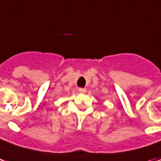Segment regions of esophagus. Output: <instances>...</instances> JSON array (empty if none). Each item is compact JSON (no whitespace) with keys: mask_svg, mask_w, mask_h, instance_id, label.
<instances>
[{"mask_svg":"<svg viewBox=\"0 0 161 161\" xmlns=\"http://www.w3.org/2000/svg\"><path fill=\"white\" fill-rule=\"evenodd\" d=\"M78 91H79V93H81V94H85L86 92H87V89H83V88H80V89H78Z\"/></svg>","mask_w":161,"mask_h":161,"instance_id":"obj_1","label":"esophagus"}]
</instances>
